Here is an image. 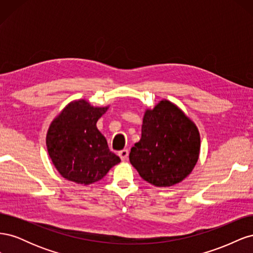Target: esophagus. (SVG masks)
<instances>
[{"label": "esophagus", "instance_id": "esophagus-1", "mask_svg": "<svg viewBox=\"0 0 253 253\" xmlns=\"http://www.w3.org/2000/svg\"><path fill=\"white\" fill-rule=\"evenodd\" d=\"M118 155H119V157L121 158V160H127V157H128V151L126 150V149H125V150H121V151H119L118 152Z\"/></svg>", "mask_w": 253, "mask_h": 253}]
</instances>
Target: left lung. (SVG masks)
<instances>
[{
    "label": "left lung",
    "instance_id": "8db88e82",
    "mask_svg": "<svg viewBox=\"0 0 253 253\" xmlns=\"http://www.w3.org/2000/svg\"><path fill=\"white\" fill-rule=\"evenodd\" d=\"M201 136L194 122L173 102L163 99L145 110L141 138L129 163L155 187H172L189 176L200 157Z\"/></svg>",
    "mask_w": 253,
    "mask_h": 253
}]
</instances>
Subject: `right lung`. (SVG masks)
<instances>
[{"label": "right lung", "instance_id": "1", "mask_svg": "<svg viewBox=\"0 0 253 253\" xmlns=\"http://www.w3.org/2000/svg\"><path fill=\"white\" fill-rule=\"evenodd\" d=\"M108 110L109 105L94 106L79 99L68 103L51 121L46 134L47 152L65 179L87 186L120 163L96 126Z\"/></svg>", "mask_w": 253, "mask_h": 253}]
</instances>
